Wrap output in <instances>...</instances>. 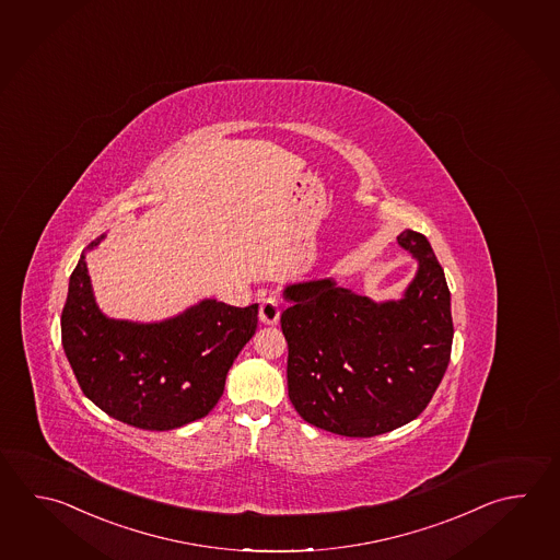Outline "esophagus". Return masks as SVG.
<instances>
[{"instance_id": "obj_1", "label": "esophagus", "mask_w": 560, "mask_h": 560, "mask_svg": "<svg viewBox=\"0 0 560 560\" xmlns=\"http://www.w3.org/2000/svg\"><path fill=\"white\" fill-rule=\"evenodd\" d=\"M279 315H281V311H279L277 301L271 298L262 299L261 307H259V319H261V323H265V325H277Z\"/></svg>"}]
</instances>
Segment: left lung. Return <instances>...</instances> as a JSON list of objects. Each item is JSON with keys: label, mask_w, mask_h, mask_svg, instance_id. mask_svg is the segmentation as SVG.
<instances>
[{"label": "left lung", "mask_w": 560, "mask_h": 560, "mask_svg": "<svg viewBox=\"0 0 560 560\" xmlns=\"http://www.w3.org/2000/svg\"><path fill=\"white\" fill-rule=\"evenodd\" d=\"M397 243L417 261L399 299L359 295L331 277L291 283L281 315L295 411L342 436H375L421 415L445 375L453 317L445 271L417 231Z\"/></svg>", "instance_id": "left-lung-1"}]
</instances>
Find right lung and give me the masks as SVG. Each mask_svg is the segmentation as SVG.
I'll use <instances>...</instances> for the list:
<instances>
[{
	"instance_id": "obj_1",
	"label": "right lung",
	"mask_w": 560,
	"mask_h": 560,
	"mask_svg": "<svg viewBox=\"0 0 560 560\" xmlns=\"http://www.w3.org/2000/svg\"><path fill=\"white\" fill-rule=\"evenodd\" d=\"M69 277L61 342L81 390L103 412L145 431H172L203 419L257 329L259 305L231 307L201 299L163 320L114 319L93 295L88 253Z\"/></svg>"
}]
</instances>
